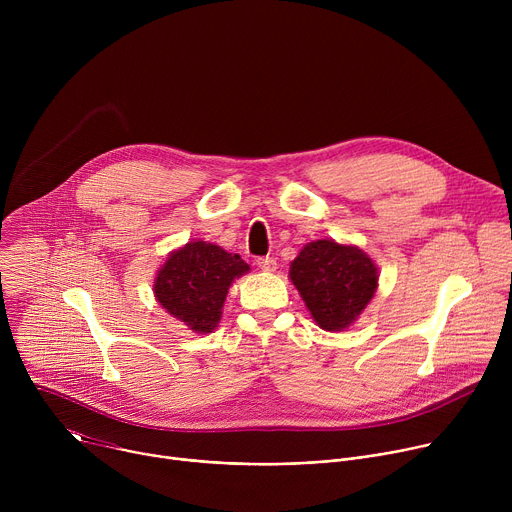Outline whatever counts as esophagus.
<instances>
[{
	"instance_id": "obj_1",
	"label": "esophagus",
	"mask_w": 512,
	"mask_h": 512,
	"mask_svg": "<svg viewBox=\"0 0 512 512\" xmlns=\"http://www.w3.org/2000/svg\"><path fill=\"white\" fill-rule=\"evenodd\" d=\"M257 265L261 271H275L277 269V261L273 257H259Z\"/></svg>"
}]
</instances>
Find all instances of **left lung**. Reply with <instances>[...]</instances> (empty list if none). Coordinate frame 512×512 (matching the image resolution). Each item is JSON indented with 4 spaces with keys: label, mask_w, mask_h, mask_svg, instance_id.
<instances>
[{
    "label": "left lung",
    "mask_w": 512,
    "mask_h": 512,
    "mask_svg": "<svg viewBox=\"0 0 512 512\" xmlns=\"http://www.w3.org/2000/svg\"><path fill=\"white\" fill-rule=\"evenodd\" d=\"M289 277L320 328L350 326L377 291L379 273L367 253L334 241L308 243L291 261Z\"/></svg>",
    "instance_id": "1"
}]
</instances>
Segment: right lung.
<instances>
[{
	"label": "right lung",
	"instance_id": "right-lung-1",
	"mask_svg": "<svg viewBox=\"0 0 512 512\" xmlns=\"http://www.w3.org/2000/svg\"><path fill=\"white\" fill-rule=\"evenodd\" d=\"M249 265L218 245L192 241L174 251L158 271L154 291L158 302L190 330L212 332L221 320L229 285Z\"/></svg>",
	"mask_w": 512,
	"mask_h": 512
}]
</instances>
